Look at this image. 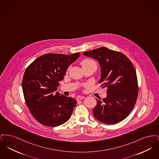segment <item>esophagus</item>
Instances as JSON below:
<instances>
[{"mask_svg": "<svg viewBox=\"0 0 159 159\" xmlns=\"http://www.w3.org/2000/svg\"><path fill=\"white\" fill-rule=\"evenodd\" d=\"M84 98V97H83V96H78V97H77V101H80V100H82V99H83Z\"/></svg>", "mask_w": 159, "mask_h": 159, "instance_id": "1", "label": "esophagus"}]
</instances>
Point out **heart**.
Segmentation results:
<instances>
[{"label":"heart","mask_w":159,"mask_h":159,"mask_svg":"<svg viewBox=\"0 0 159 159\" xmlns=\"http://www.w3.org/2000/svg\"><path fill=\"white\" fill-rule=\"evenodd\" d=\"M80 64L83 68L89 67V66H94L96 68L97 67L96 62L91 59H84L80 62Z\"/></svg>","instance_id":"heart-1"}]
</instances>
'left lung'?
<instances>
[{"label": "left lung", "mask_w": 159, "mask_h": 159, "mask_svg": "<svg viewBox=\"0 0 159 159\" xmlns=\"http://www.w3.org/2000/svg\"><path fill=\"white\" fill-rule=\"evenodd\" d=\"M83 55L98 61L101 68L99 83L107 88V97L97 99L94 117L108 125L123 120L133 110L138 95L136 70L132 62L125 54L105 47Z\"/></svg>", "instance_id": "left-lung-1"}]
</instances>
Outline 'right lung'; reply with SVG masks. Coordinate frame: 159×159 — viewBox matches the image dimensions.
I'll return each instance as SVG.
<instances>
[{"label": "right lung", "instance_id": "1", "mask_svg": "<svg viewBox=\"0 0 159 159\" xmlns=\"http://www.w3.org/2000/svg\"><path fill=\"white\" fill-rule=\"evenodd\" d=\"M80 55L44 54L26 68L22 81L24 97L31 114L40 124L56 127L70 118L77 101L54 92L68 66Z\"/></svg>", "mask_w": 159, "mask_h": 159}]
</instances>
